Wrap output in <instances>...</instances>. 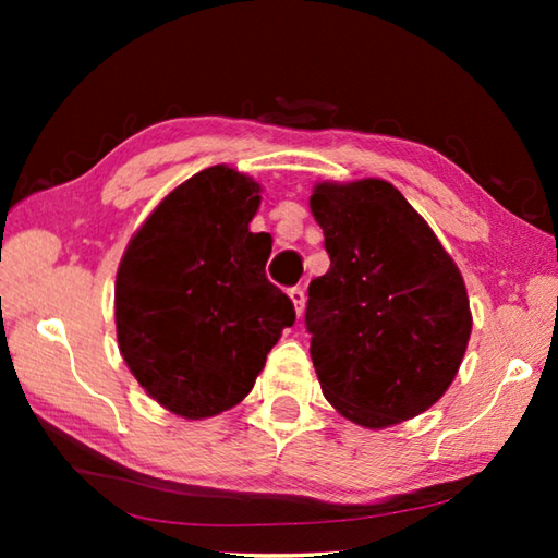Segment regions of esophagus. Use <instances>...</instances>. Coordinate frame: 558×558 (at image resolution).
Listing matches in <instances>:
<instances>
[{"instance_id":"1","label":"esophagus","mask_w":558,"mask_h":558,"mask_svg":"<svg viewBox=\"0 0 558 558\" xmlns=\"http://www.w3.org/2000/svg\"><path fill=\"white\" fill-rule=\"evenodd\" d=\"M288 295H290V300H292V305H295V313H298V317L302 315V307H305V290L302 288H290L288 290Z\"/></svg>"}]
</instances>
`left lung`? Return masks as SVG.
<instances>
[{"mask_svg":"<svg viewBox=\"0 0 558 558\" xmlns=\"http://www.w3.org/2000/svg\"><path fill=\"white\" fill-rule=\"evenodd\" d=\"M310 209L329 256L305 307L325 399L366 428L413 418L446 393L468 349L460 270L384 179L317 184Z\"/></svg>","mask_w":558,"mask_h":558,"instance_id":"obj_1","label":"left lung"}]
</instances>
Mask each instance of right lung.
Returning a JSON list of instances; mask_svg holds the SVG:
<instances>
[{"mask_svg": "<svg viewBox=\"0 0 558 558\" xmlns=\"http://www.w3.org/2000/svg\"><path fill=\"white\" fill-rule=\"evenodd\" d=\"M258 204L253 179L209 167L157 206L122 256V359L157 403L184 418L239 403L295 323L292 300L266 276L270 235L248 229Z\"/></svg>", "mask_w": 558, "mask_h": 558, "instance_id": "add662e5", "label": "right lung"}]
</instances>
